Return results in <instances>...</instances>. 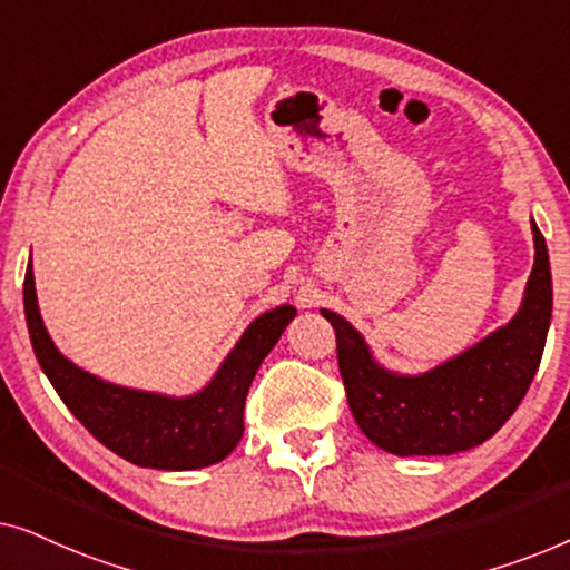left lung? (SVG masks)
I'll use <instances>...</instances> for the list:
<instances>
[{
    "instance_id": "left-lung-1",
    "label": "left lung",
    "mask_w": 570,
    "mask_h": 570,
    "mask_svg": "<svg viewBox=\"0 0 570 570\" xmlns=\"http://www.w3.org/2000/svg\"><path fill=\"white\" fill-rule=\"evenodd\" d=\"M532 236L534 267L517 316L417 376L386 371L347 318L322 308L337 334L350 410L379 449L396 456L459 454L485 443L517 412L540 368L552 316L548 246L534 220Z\"/></svg>"
}]
</instances>
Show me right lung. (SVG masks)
<instances>
[{
  "label": "right lung",
  "instance_id": "add662e5",
  "mask_svg": "<svg viewBox=\"0 0 570 570\" xmlns=\"http://www.w3.org/2000/svg\"><path fill=\"white\" fill-rule=\"evenodd\" d=\"M22 303L33 353L69 412L114 454L168 472L217 464L238 446L248 386L295 316L293 306L256 316L202 392L166 396L111 384L67 361L43 326L30 264Z\"/></svg>",
  "mask_w": 570,
  "mask_h": 570
}]
</instances>
